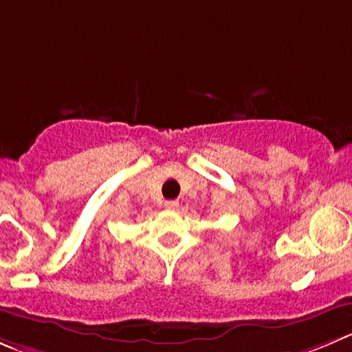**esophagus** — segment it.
I'll return each mask as SVG.
<instances>
[{
    "label": "esophagus",
    "mask_w": 352,
    "mask_h": 352,
    "mask_svg": "<svg viewBox=\"0 0 352 352\" xmlns=\"http://www.w3.org/2000/svg\"><path fill=\"white\" fill-rule=\"evenodd\" d=\"M164 206H166V209H169V210H176L179 207V202L178 200H167Z\"/></svg>",
    "instance_id": "esophagus-1"
}]
</instances>
